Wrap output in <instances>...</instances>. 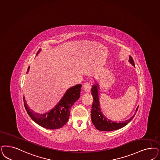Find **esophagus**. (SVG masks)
<instances>
[{
  "instance_id": "obj_1",
  "label": "esophagus",
  "mask_w": 160,
  "mask_h": 160,
  "mask_svg": "<svg viewBox=\"0 0 160 160\" xmlns=\"http://www.w3.org/2000/svg\"><path fill=\"white\" fill-rule=\"evenodd\" d=\"M83 89L86 92H89L90 91V89L92 88L91 84L88 82H86L84 83L83 85Z\"/></svg>"
}]
</instances>
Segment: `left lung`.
<instances>
[{
	"label": "left lung",
	"mask_w": 160,
	"mask_h": 160,
	"mask_svg": "<svg viewBox=\"0 0 160 160\" xmlns=\"http://www.w3.org/2000/svg\"><path fill=\"white\" fill-rule=\"evenodd\" d=\"M129 62L133 66H135L134 61L131 56H129ZM98 87V86L96 84V85L93 86L92 88V94L93 97V104L92 106L91 118H92V121L94 127L96 128L97 129L102 131H112L119 129L121 128L126 126L127 124L133 118L135 114H134V115L131 117L130 119H129L128 120L123 121L122 122L117 123L115 122L112 121L108 119L102 114L100 110ZM138 109V106L136 109V112H137Z\"/></svg>",
	"instance_id": "8db88e82"
}]
</instances>
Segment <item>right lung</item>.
<instances>
[{"label":"right lung","mask_w":160,"mask_h":160,"mask_svg":"<svg viewBox=\"0 0 160 160\" xmlns=\"http://www.w3.org/2000/svg\"><path fill=\"white\" fill-rule=\"evenodd\" d=\"M39 51L40 50L38 51L37 55ZM29 69V67L27 72ZM81 88V84H77L69 88L55 108L44 115L35 113L29 109L25 101L24 106L29 116L41 127L49 129H59L66 125L68 121L72 106L80 96Z\"/></svg>","instance_id":"right-lung-1"}]
</instances>
